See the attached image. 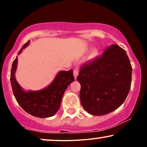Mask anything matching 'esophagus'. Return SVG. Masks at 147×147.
<instances>
[{"label": "esophagus", "mask_w": 147, "mask_h": 147, "mask_svg": "<svg viewBox=\"0 0 147 147\" xmlns=\"http://www.w3.org/2000/svg\"><path fill=\"white\" fill-rule=\"evenodd\" d=\"M73 74H74V77H75V79H77V77L79 75V70L78 68H75V70H73Z\"/></svg>", "instance_id": "esophagus-1"}]
</instances>
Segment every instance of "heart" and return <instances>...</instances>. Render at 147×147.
Instances as JSON below:
<instances>
[{
    "label": "heart",
    "instance_id": "1",
    "mask_svg": "<svg viewBox=\"0 0 147 147\" xmlns=\"http://www.w3.org/2000/svg\"><path fill=\"white\" fill-rule=\"evenodd\" d=\"M98 51L97 50H94L92 52V53L90 54V59H95L96 57L98 56Z\"/></svg>",
    "mask_w": 147,
    "mask_h": 147
}]
</instances>
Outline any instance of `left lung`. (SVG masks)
<instances>
[{
    "label": "left lung",
    "mask_w": 147,
    "mask_h": 147,
    "mask_svg": "<svg viewBox=\"0 0 147 147\" xmlns=\"http://www.w3.org/2000/svg\"><path fill=\"white\" fill-rule=\"evenodd\" d=\"M132 67L126 51L112 44L102 56L84 64L77 80L84 109L93 115H103L118 109L129 94Z\"/></svg>",
    "instance_id": "1"
}]
</instances>
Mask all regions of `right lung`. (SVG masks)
Wrapping results in <instances>:
<instances>
[{"instance_id": "obj_1", "label": "right lung", "mask_w": 147, "mask_h": 147, "mask_svg": "<svg viewBox=\"0 0 147 147\" xmlns=\"http://www.w3.org/2000/svg\"><path fill=\"white\" fill-rule=\"evenodd\" d=\"M30 41L22 47L18 55L30 44ZM18 58L13 61L11 69V81L13 93L22 109L25 112L37 117H49L56 114L59 109L62 97L68 86L74 82L73 71H59L52 83L39 90H25L15 78Z\"/></svg>"}]
</instances>
